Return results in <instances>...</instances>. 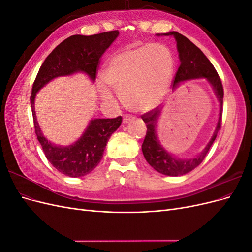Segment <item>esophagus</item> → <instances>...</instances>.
I'll return each mask as SVG.
<instances>
[{
    "instance_id": "obj_1",
    "label": "esophagus",
    "mask_w": 252,
    "mask_h": 252,
    "mask_svg": "<svg viewBox=\"0 0 252 252\" xmlns=\"http://www.w3.org/2000/svg\"><path fill=\"white\" fill-rule=\"evenodd\" d=\"M133 119H134V117L130 116V114H126V116H124V118H123V123H124V124H127V123H129V122H130V121H132Z\"/></svg>"
}]
</instances>
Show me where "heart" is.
Returning a JSON list of instances; mask_svg holds the SVG:
<instances>
[{"label":"heart","instance_id":"b5f03b06","mask_svg":"<svg viewBox=\"0 0 252 252\" xmlns=\"http://www.w3.org/2000/svg\"><path fill=\"white\" fill-rule=\"evenodd\" d=\"M173 57L162 44L127 48L114 53L106 63L104 80L120 94L127 108L146 111L155 108L168 90L173 72ZM105 100L111 93L100 86Z\"/></svg>","mask_w":252,"mask_h":252}]
</instances>
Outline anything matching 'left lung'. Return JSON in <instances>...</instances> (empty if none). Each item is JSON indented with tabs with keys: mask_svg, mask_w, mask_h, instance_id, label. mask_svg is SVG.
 Listing matches in <instances>:
<instances>
[{
	"mask_svg": "<svg viewBox=\"0 0 252 252\" xmlns=\"http://www.w3.org/2000/svg\"><path fill=\"white\" fill-rule=\"evenodd\" d=\"M157 35L173 36L175 42H177V49L179 52V59L181 64L177 71V74H175L172 84V89L178 88L181 83H184L186 81L204 79L207 81V83L212 88L213 93H215L220 103L219 119L215 132H213L211 139L208 144L206 145V147L200 154H197L192 158H181L175 157L171 155L169 151H167V149H165L161 142H159L157 133V126L159 117H161L163 107H158L142 116L143 121L146 123L147 126V133L142 145V151L146 161L152 168L159 173L169 175V177H179V175H184L190 171H192L195 167L199 166L203 162L206 155H207L211 145L215 142L217 134L220 128V121H222L224 90L222 82H220L219 74L210 61L204 55L203 51L199 47H196L186 36L177 32H169L162 34L157 33Z\"/></svg>",
	"mask_w": 252,
	"mask_h": 252,
	"instance_id": "8db88e82",
	"label": "left lung"
}]
</instances>
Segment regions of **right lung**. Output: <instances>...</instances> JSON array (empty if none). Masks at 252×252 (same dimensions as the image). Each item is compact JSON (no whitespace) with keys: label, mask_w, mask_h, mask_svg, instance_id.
I'll return each mask as SVG.
<instances>
[{"label":"right lung","mask_w":252,"mask_h":252,"mask_svg":"<svg viewBox=\"0 0 252 252\" xmlns=\"http://www.w3.org/2000/svg\"><path fill=\"white\" fill-rule=\"evenodd\" d=\"M119 36L118 30L94 35L74 34L67 37L45 59L32 86L30 104L35 134L49 163L63 174L80 178L93 171L101 162L110 135L122 123V117L91 119L85 130L74 143L63 146L51 143L41 130L34 110L36 94L49 82L59 77L85 73L95 81L100 58Z\"/></svg>","instance_id":"1"}]
</instances>
